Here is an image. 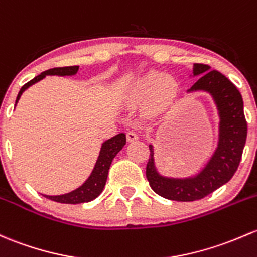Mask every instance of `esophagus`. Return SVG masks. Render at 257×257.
Here are the masks:
<instances>
[{
  "mask_svg": "<svg viewBox=\"0 0 257 257\" xmlns=\"http://www.w3.org/2000/svg\"><path fill=\"white\" fill-rule=\"evenodd\" d=\"M126 139H128V142H137V140L139 139V136H138L137 132L129 131L128 133H126Z\"/></svg>",
  "mask_w": 257,
  "mask_h": 257,
  "instance_id": "esophagus-1",
  "label": "esophagus"
}]
</instances>
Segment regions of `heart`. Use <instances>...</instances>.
Returning <instances> with one entry per match:
<instances>
[{"mask_svg":"<svg viewBox=\"0 0 257 257\" xmlns=\"http://www.w3.org/2000/svg\"><path fill=\"white\" fill-rule=\"evenodd\" d=\"M178 85L172 77H163L160 72L150 71L138 80L136 85L137 99L150 97V103L154 107H165L171 104L177 96Z\"/></svg>","mask_w":257,"mask_h":257,"instance_id":"obj_1","label":"heart"}]
</instances>
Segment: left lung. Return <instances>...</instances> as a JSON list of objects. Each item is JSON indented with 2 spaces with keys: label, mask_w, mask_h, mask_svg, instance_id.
I'll list each match as a JSON object with an SVG mask.
<instances>
[{
  "label": "left lung",
  "mask_w": 257,
  "mask_h": 257,
  "mask_svg": "<svg viewBox=\"0 0 257 257\" xmlns=\"http://www.w3.org/2000/svg\"><path fill=\"white\" fill-rule=\"evenodd\" d=\"M193 74L201 75V77L190 91H208L213 94L219 108V144L214 155L201 174L186 180L160 176L154 166L151 147L147 164V178L154 192L178 202L202 199L228 182L239 167L247 136L244 103L236 86L217 70L209 71V66L204 64L194 65Z\"/></svg>",
  "instance_id": "obj_1"
}]
</instances>
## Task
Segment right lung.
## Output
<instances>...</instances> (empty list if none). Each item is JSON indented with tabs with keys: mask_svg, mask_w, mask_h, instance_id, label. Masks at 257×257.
<instances>
[{
	"mask_svg": "<svg viewBox=\"0 0 257 257\" xmlns=\"http://www.w3.org/2000/svg\"><path fill=\"white\" fill-rule=\"evenodd\" d=\"M79 70V66H61V67H53V69L47 70V71L42 72L40 75L34 77L26 85L22 86V88L18 92L17 99L16 103L20 99L21 94L26 88L33 83L38 82L42 79H44L45 75H60V76H65V75H75ZM125 134L120 133L118 136L110 138L107 142L103 143L102 145L101 153H99L98 160H97L96 166H94L92 174L88 177V180L83 183L81 187L77 190L72 191V192L63 194V196H44L48 199H51L54 202H59V203L65 204H79L85 203V202H90L92 199L98 197L103 191L104 186H106V181L108 176V170H109L112 160L115 158L118 153L121 150V148L125 145Z\"/></svg>",
	"mask_w": 257,
	"mask_h": 257,
	"instance_id": "1",
	"label": "right lung"
}]
</instances>
